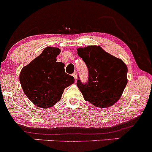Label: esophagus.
<instances>
[{
	"instance_id": "esophagus-1",
	"label": "esophagus",
	"mask_w": 152,
	"mask_h": 152,
	"mask_svg": "<svg viewBox=\"0 0 152 152\" xmlns=\"http://www.w3.org/2000/svg\"><path fill=\"white\" fill-rule=\"evenodd\" d=\"M72 75L75 78V79H77V72H75L73 73Z\"/></svg>"
}]
</instances>
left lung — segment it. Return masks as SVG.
Returning a JSON list of instances; mask_svg holds the SVG:
<instances>
[{"label": "left lung", "instance_id": "left-lung-1", "mask_svg": "<svg viewBox=\"0 0 152 152\" xmlns=\"http://www.w3.org/2000/svg\"><path fill=\"white\" fill-rule=\"evenodd\" d=\"M77 54L86 64V83L77 80L86 101L100 108L113 105L121 97L127 83V66L121 59L105 52L100 46L77 49Z\"/></svg>", "mask_w": 152, "mask_h": 152}]
</instances>
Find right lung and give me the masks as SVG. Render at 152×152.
Here are the masks:
<instances>
[{"label":"right lung","instance_id":"obj_1","mask_svg":"<svg viewBox=\"0 0 152 152\" xmlns=\"http://www.w3.org/2000/svg\"><path fill=\"white\" fill-rule=\"evenodd\" d=\"M60 52L58 48L48 47L22 69L20 74L22 88L37 107H52L61 98L66 88L74 83V77L65 72L64 64L56 62Z\"/></svg>","mask_w":152,"mask_h":152}]
</instances>
